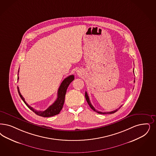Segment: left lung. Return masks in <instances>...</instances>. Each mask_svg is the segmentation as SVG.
Listing matches in <instances>:
<instances>
[{
  "label": "left lung",
  "instance_id": "obj_1",
  "mask_svg": "<svg viewBox=\"0 0 156 156\" xmlns=\"http://www.w3.org/2000/svg\"><path fill=\"white\" fill-rule=\"evenodd\" d=\"M85 98H86V101H87V102L88 103V104H89V105L90 106V107L91 108V109L94 111H95V112H96L97 113H100V114H111V113H114L115 112H116V111H118V110L120 108L122 107V105H121L119 108L118 109H116V110H115V111H111V112H100V111H97L93 107V106L91 105V102H90V100H89V97L88 96V95H87V92L85 91Z\"/></svg>",
  "mask_w": 156,
  "mask_h": 156
}]
</instances>
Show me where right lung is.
Returning a JSON list of instances; mask_svg holds the SVG:
<instances>
[{
    "instance_id": "right-lung-1",
    "label": "right lung",
    "mask_w": 156,
    "mask_h": 156,
    "mask_svg": "<svg viewBox=\"0 0 156 156\" xmlns=\"http://www.w3.org/2000/svg\"><path fill=\"white\" fill-rule=\"evenodd\" d=\"M18 73H19V70H18ZM74 76L73 75H70L65 78L63 81L62 82L60 86L59 87L58 91V98H57L56 100L55 101V102H54V104L52 105L49 106L46 110H45L44 111H37V110L33 109V108L30 107V105H29L27 102L25 101V98L22 97V96L20 91L19 87L18 86H17V89H18V91L20 96L21 97L24 103L27 105V107L38 116L44 117V118H48V117L58 115L60 113V111L62 110V109L63 108L64 102H65V95L66 93L67 87H68V86H69L70 83L74 80ZM17 80H19L18 76Z\"/></svg>"
}]
</instances>
